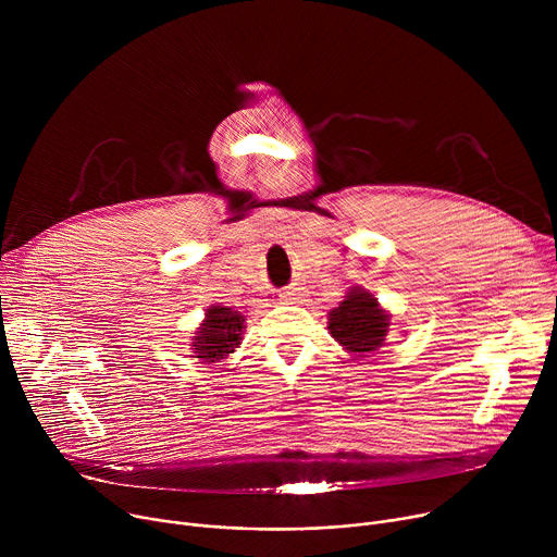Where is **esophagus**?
<instances>
[{
  "label": "esophagus",
  "instance_id": "34e87169",
  "mask_svg": "<svg viewBox=\"0 0 557 557\" xmlns=\"http://www.w3.org/2000/svg\"><path fill=\"white\" fill-rule=\"evenodd\" d=\"M280 299H282L284 304H295V301L299 299V293H297V290H282Z\"/></svg>",
  "mask_w": 557,
  "mask_h": 557
}]
</instances>
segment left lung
Here are the masks:
<instances>
[{
    "label": "left lung",
    "mask_w": 557,
    "mask_h": 557,
    "mask_svg": "<svg viewBox=\"0 0 557 557\" xmlns=\"http://www.w3.org/2000/svg\"><path fill=\"white\" fill-rule=\"evenodd\" d=\"M392 314L363 286L348 288L346 297L329 310V333L350 355L368 357L387 337Z\"/></svg>",
    "instance_id": "left-lung-1"
}]
</instances>
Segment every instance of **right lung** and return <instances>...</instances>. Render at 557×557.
<instances>
[{
  "mask_svg": "<svg viewBox=\"0 0 557 557\" xmlns=\"http://www.w3.org/2000/svg\"><path fill=\"white\" fill-rule=\"evenodd\" d=\"M247 331V317L228 306H209L205 312L202 324L196 329L191 337L194 357L205 363H218L240 348Z\"/></svg>",
  "mask_w": 557,
  "mask_h": 557,
  "instance_id": "add662e5",
  "label": "right lung"
}]
</instances>
